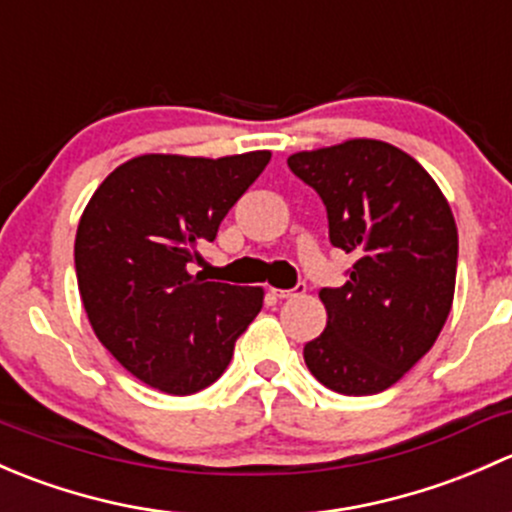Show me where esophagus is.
Wrapping results in <instances>:
<instances>
[{
	"mask_svg": "<svg viewBox=\"0 0 512 512\" xmlns=\"http://www.w3.org/2000/svg\"><path fill=\"white\" fill-rule=\"evenodd\" d=\"M307 292V285L304 282H299V285H294L292 289H272V294L280 299H292V297H299V294Z\"/></svg>",
	"mask_w": 512,
	"mask_h": 512,
	"instance_id": "esophagus-1",
	"label": "esophagus"
}]
</instances>
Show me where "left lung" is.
<instances>
[{
  "mask_svg": "<svg viewBox=\"0 0 512 512\" xmlns=\"http://www.w3.org/2000/svg\"><path fill=\"white\" fill-rule=\"evenodd\" d=\"M289 170L327 208L329 242L352 252L347 285L322 287L327 329L304 344L314 379L347 396L394 386L433 347L456 289L458 230L409 153L384 141L294 153Z\"/></svg>",
  "mask_w": 512,
  "mask_h": 512,
  "instance_id": "8db88e82",
  "label": "left lung"
}]
</instances>
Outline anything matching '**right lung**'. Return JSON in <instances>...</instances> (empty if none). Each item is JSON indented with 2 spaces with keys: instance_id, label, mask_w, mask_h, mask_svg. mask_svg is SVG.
<instances>
[{
  "instance_id": "right-lung-1",
  "label": "right lung",
  "mask_w": 512,
  "mask_h": 512,
  "mask_svg": "<svg viewBox=\"0 0 512 512\" xmlns=\"http://www.w3.org/2000/svg\"><path fill=\"white\" fill-rule=\"evenodd\" d=\"M267 163L270 151L138 156L86 205L74 245L81 302L98 342L143 384L188 396L218 381L262 309L260 287L193 270Z\"/></svg>"
}]
</instances>
